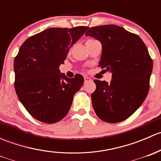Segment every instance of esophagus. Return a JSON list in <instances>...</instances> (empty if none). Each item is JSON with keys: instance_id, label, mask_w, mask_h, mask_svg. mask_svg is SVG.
<instances>
[{"instance_id": "34e87169", "label": "esophagus", "mask_w": 161, "mask_h": 161, "mask_svg": "<svg viewBox=\"0 0 161 161\" xmlns=\"http://www.w3.org/2000/svg\"><path fill=\"white\" fill-rule=\"evenodd\" d=\"M91 81H92V79H91L90 78H89V77L84 78V82H85V83H87V82H91Z\"/></svg>"}]
</instances>
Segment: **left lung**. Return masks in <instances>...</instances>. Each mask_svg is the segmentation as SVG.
<instances>
[{"instance_id":"8db88e82","label":"left lung","mask_w":161,"mask_h":161,"mask_svg":"<svg viewBox=\"0 0 161 161\" xmlns=\"http://www.w3.org/2000/svg\"><path fill=\"white\" fill-rule=\"evenodd\" d=\"M86 36L101 43L99 64L112 72L110 83L94 79V111L106 122L124 121L141 106L150 90L153 60L147 46L138 35L114 25L91 27Z\"/></svg>"}]
</instances>
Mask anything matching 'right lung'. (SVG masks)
<instances>
[{"label": "right lung", "instance_id": "obj_1", "mask_svg": "<svg viewBox=\"0 0 161 161\" xmlns=\"http://www.w3.org/2000/svg\"><path fill=\"white\" fill-rule=\"evenodd\" d=\"M88 29L50 28L29 37L21 46L14 60V89L24 108L38 121L53 124L69 113L84 79L79 74L66 77L59 66Z\"/></svg>", "mask_w": 161, "mask_h": 161}]
</instances>
